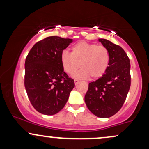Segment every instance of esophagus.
Wrapping results in <instances>:
<instances>
[{
    "label": "esophagus",
    "mask_w": 149,
    "mask_h": 149,
    "mask_svg": "<svg viewBox=\"0 0 149 149\" xmlns=\"http://www.w3.org/2000/svg\"><path fill=\"white\" fill-rule=\"evenodd\" d=\"M74 83H75V85H77L78 83H79V80H74Z\"/></svg>",
    "instance_id": "obj_1"
}]
</instances>
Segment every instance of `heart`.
<instances>
[{"mask_svg":"<svg viewBox=\"0 0 149 149\" xmlns=\"http://www.w3.org/2000/svg\"><path fill=\"white\" fill-rule=\"evenodd\" d=\"M64 70L78 79L99 78L105 73L109 64V53L105 47L87 42H79L73 46L71 53L64 51L61 54Z\"/></svg>","mask_w":149,"mask_h":149,"instance_id":"b5f03b06","label":"heart"}]
</instances>
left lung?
<instances>
[{"label":"left lung","instance_id":"left-lung-1","mask_svg":"<svg viewBox=\"0 0 149 149\" xmlns=\"http://www.w3.org/2000/svg\"><path fill=\"white\" fill-rule=\"evenodd\" d=\"M99 41L109 51V64L103 76L89 83L85 102L94 115L106 118L115 115L126 100L130 88V63L120 46L107 39Z\"/></svg>","mask_w":149,"mask_h":149}]
</instances>
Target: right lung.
<instances>
[{"label": "right lung", "instance_id": "obj_1", "mask_svg": "<svg viewBox=\"0 0 149 149\" xmlns=\"http://www.w3.org/2000/svg\"><path fill=\"white\" fill-rule=\"evenodd\" d=\"M73 39L49 36L36 42L25 61L24 85L34 109L54 115L67 102L74 80L64 72L61 54Z\"/></svg>", "mask_w": 149, "mask_h": 149}]
</instances>
